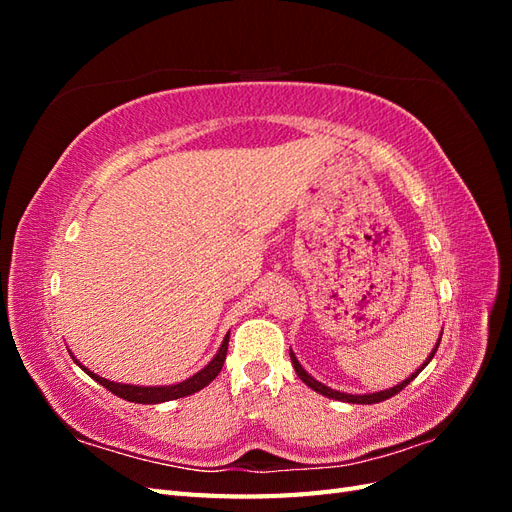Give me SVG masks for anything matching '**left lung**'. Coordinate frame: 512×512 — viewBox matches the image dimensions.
Listing matches in <instances>:
<instances>
[{"label":"left lung","mask_w":512,"mask_h":512,"mask_svg":"<svg viewBox=\"0 0 512 512\" xmlns=\"http://www.w3.org/2000/svg\"><path fill=\"white\" fill-rule=\"evenodd\" d=\"M440 339H442V333H440V337H438V342H436V348H433L431 352H429V356H427V361L418 367L414 374L410 376V378H406L404 382H399L397 386H391V389H384V391H378V393H365V395H352V393H342V391H335V389H331V386H327V384H322V382H318L314 376H309L307 371L301 367V363L297 361V356H294V352L290 350V361H292V367H294V371H297V376L309 386V389L312 391H316V393H320V395H324V397H329V399H337V401H348V404H378V401H384V399H389V397H393V395H397L401 389H406V386L421 374V371L427 367V363L433 359V354H436V350H438V346H440Z\"/></svg>","instance_id":"8db88e82"}]
</instances>
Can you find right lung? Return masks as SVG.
Listing matches in <instances>:
<instances>
[{"label": "right lung", "instance_id": "1", "mask_svg": "<svg viewBox=\"0 0 512 512\" xmlns=\"http://www.w3.org/2000/svg\"><path fill=\"white\" fill-rule=\"evenodd\" d=\"M228 337H230V331L226 333L224 342L220 346V350L215 352L213 359L198 371V374L190 376L188 380H183L179 384H168V386H138V384H121V382H113V380H106L98 374H94V371H89L85 365H81L79 361L74 359V354L70 352V356L74 359V363L79 365L85 374L89 378H94L98 384H102L104 389L111 391L113 395L126 399V401H134V404H164V401H173V399H179V397H185V395H192L200 389H205V386L215 380V376L220 374V369L226 361V352H228Z\"/></svg>", "mask_w": 512, "mask_h": 512}]
</instances>
